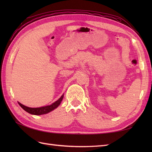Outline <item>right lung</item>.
I'll return each mask as SVG.
<instances>
[{"instance_id": "add662e5", "label": "right lung", "mask_w": 152, "mask_h": 152, "mask_svg": "<svg viewBox=\"0 0 152 152\" xmlns=\"http://www.w3.org/2000/svg\"><path fill=\"white\" fill-rule=\"evenodd\" d=\"M63 99V95L61 96L57 101L53 102V104H51V105L43 106V107H40V108H29V107H27L26 106H24L23 104H21L20 102H18V104L24 110L27 112L28 113H29V114H33V115H42V114H46L47 113L53 110L55 108L58 107L59 105L61 104V101H62Z\"/></svg>"}]
</instances>
